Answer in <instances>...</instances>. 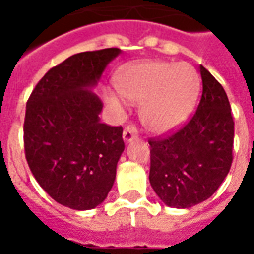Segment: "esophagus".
<instances>
[{
	"label": "esophagus",
	"instance_id": "esophagus-1",
	"mask_svg": "<svg viewBox=\"0 0 254 254\" xmlns=\"http://www.w3.org/2000/svg\"><path fill=\"white\" fill-rule=\"evenodd\" d=\"M137 134H138L137 127H134L133 124H130V125H127V127L124 129L122 137H124V140L127 143V141H132L133 138L137 137Z\"/></svg>",
	"mask_w": 254,
	"mask_h": 254
}]
</instances>
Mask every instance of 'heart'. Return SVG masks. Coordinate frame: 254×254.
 <instances>
[{
	"mask_svg": "<svg viewBox=\"0 0 254 254\" xmlns=\"http://www.w3.org/2000/svg\"><path fill=\"white\" fill-rule=\"evenodd\" d=\"M122 98L141 103V121L155 133L170 132L185 121L200 89V76L188 63L143 61L116 77ZM118 105L116 98H110Z\"/></svg>",
	"mask_w": 254,
	"mask_h": 254,
	"instance_id": "heart-1",
	"label": "heart"
}]
</instances>
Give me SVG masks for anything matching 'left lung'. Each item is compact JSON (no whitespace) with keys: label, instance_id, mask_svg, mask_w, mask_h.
<instances>
[{"label":"left lung","instance_id":"8db88e82","mask_svg":"<svg viewBox=\"0 0 254 254\" xmlns=\"http://www.w3.org/2000/svg\"><path fill=\"white\" fill-rule=\"evenodd\" d=\"M197 110L178 130L151 137L149 182L166 205L189 208L218 190L233 163L234 120L222 84L200 65Z\"/></svg>","mask_w":254,"mask_h":254}]
</instances>
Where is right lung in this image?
<instances>
[{"instance_id": "right-lung-1", "label": "right lung", "mask_w": 254, "mask_h": 254, "mask_svg": "<svg viewBox=\"0 0 254 254\" xmlns=\"http://www.w3.org/2000/svg\"><path fill=\"white\" fill-rule=\"evenodd\" d=\"M117 47L84 52L52 67L32 89L24 118L25 159L49 196L72 209L107 197L124 152L122 127L99 121L96 85Z\"/></svg>"}]
</instances>
